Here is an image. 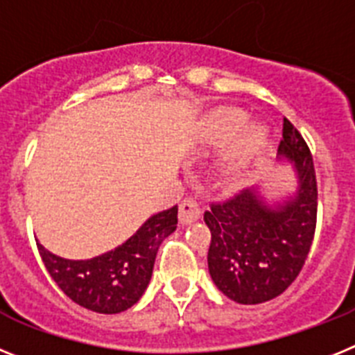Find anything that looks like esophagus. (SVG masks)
<instances>
[{"mask_svg":"<svg viewBox=\"0 0 355 355\" xmlns=\"http://www.w3.org/2000/svg\"><path fill=\"white\" fill-rule=\"evenodd\" d=\"M202 214V209H200V203L196 202L195 198H184L180 202V207H178V220H180L182 225H187V223H193L196 221Z\"/></svg>","mask_w":355,"mask_h":355,"instance_id":"1","label":"esophagus"}]
</instances>
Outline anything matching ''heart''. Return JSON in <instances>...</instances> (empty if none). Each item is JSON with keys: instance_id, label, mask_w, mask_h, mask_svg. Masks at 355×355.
Returning a JSON list of instances; mask_svg holds the SVG:
<instances>
[{"instance_id": "b5f03b06", "label": "heart", "mask_w": 355, "mask_h": 355, "mask_svg": "<svg viewBox=\"0 0 355 355\" xmlns=\"http://www.w3.org/2000/svg\"><path fill=\"white\" fill-rule=\"evenodd\" d=\"M245 123L246 114L236 107H221V109L214 110L205 123V141L216 144V146L230 143L239 131L242 132L234 141L229 157H227V169L230 173H236L245 168L252 157L266 143L268 134L263 125L246 126L243 130Z\"/></svg>"}]
</instances>
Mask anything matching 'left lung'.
<instances>
[{
    "mask_svg": "<svg viewBox=\"0 0 355 355\" xmlns=\"http://www.w3.org/2000/svg\"><path fill=\"white\" fill-rule=\"evenodd\" d=\"M279 153L295 162L297 196L271 209L254 191L211 202L203 221L211 230L207 263L214 284L237 304H263L291 286L313 245L318 186L313 155L297 126L284 118Z\"/></svg>",
    "mask_w": 355,
    "mask_h": 355,
    "instance_id": "obj_1",
    "label": "left lung"
}]
</instances>
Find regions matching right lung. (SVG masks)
Listing matches in <instances>:
<instances>
[{"label": "right lung", "mask_w": 355, "mask_h": 355, "mask_svg": "<svg viewBox=\"0 0 355 355\" xmlns=\"http://www.w3.org/2000/svg\"><path fill=\"white\" fill-rule=\"evenodd\" d=\"M178 207L152 216L116 250L89 261H67L37 243L46 270L66 297L94 313L116 314L139 300L152 279L157 250L175 232Z\"/></svg>", "instance_id": "add662e5"}]
</instances>
